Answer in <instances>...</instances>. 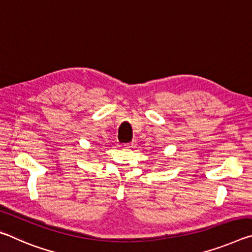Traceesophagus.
Masks as SVG:
<instances>
[{
    "instance_id": "esophagus-1",
    "label": "esophagus",
    "mask_w": 252,
    "mask_h": 252,
    "mask_svg": "<svg viewBox=\"0 0 252 252\" xmlns=\"http://www.w3.org/2000/svg\"><path fill=\"white\" fill-rule=\"evenodd\" d=\"M135 146H136V141H135V140H132L130 143L125 144V148H134Z\"/></svg>"
}]
</instances>
